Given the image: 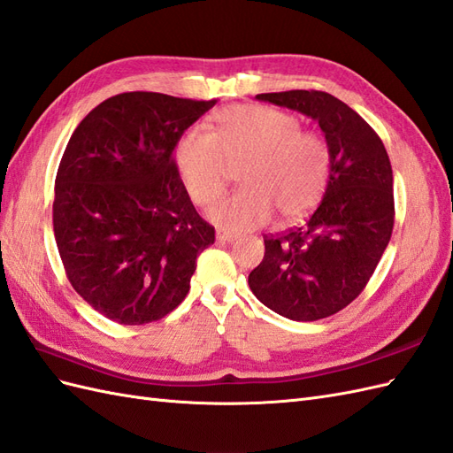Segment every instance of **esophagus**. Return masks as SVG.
<instances>
[{"instance_id": "34e87169", "label": "esophagus", "mask_w": 453, "mask_h": 453, "mask_svg": "<svg viewBox=\"0 0 453 453\" xmlns=\"http://www.w3.org/2000/svg\"><path fill=\"white\" fill-rule=\"evenodd\" d=\"M216 239H218L219 242H235L239 237L234 235V234H227V231H218Z\"/></svg>"}]
</instances>
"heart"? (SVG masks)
Here are the masks:
<instances>
[{"label":"heart","mask_w":453,"mask_h":453,"mask_svg":"<svg viewBox=\"0 0 453 453\" xmlns=\"http://www.w3.org/2000/svg\"><path fill=\"white\" fill-rule=\"evenodd\" d=\"M176 160L196 204L222 196L227 162L241 165L239 189L211 208L208 218L227 231H247L281 218L303 216L327 188L331 153L318 132L303 130L295 114L265 105H237L216 116L214 134L191 126L180 137Z\"/></svg>","instance_id":"heart-1"}]
</instances>
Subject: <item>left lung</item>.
<instances>
[{
	"instance_id": "obj_1",
	"label": "left lung",
	"mask_w": 453,
	"mask_h": 453,
	"mask_svg": "<svg viewBox=\"0 0 453 453\" xmlns=\"http://www.w3.org/2000/svg\"><path fill=\"white\" fill-rule=\"evenodd\" d=\"M258 101L314 119L331 153L327 189L306 224L264 237L249 287L264 306L295 321L337 314L364 291L394 227L392 166L362 116L326 91L260 94Z\"/></svg>"
}]
</instances>
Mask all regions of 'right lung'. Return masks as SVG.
Instances as JSON below:
<instances>
[{"label": "right lung", "instance_id": "right-lung-1", "mask_svg": "<svg viewBox=\"0 0 453 453\" xmlns=\"http://www.w3.org/2000/svg\"><path fill=\"white\" fill-rule=\"evenodd\" d=\"M214 105L127 91L68 139L55 178L57 249L74 291L116 323L143 326L180 306L214 242L173 160L181 134Z\"/></svg>", "mask_w": 453, "mask_h": 453}]
</instances>
